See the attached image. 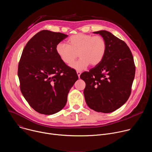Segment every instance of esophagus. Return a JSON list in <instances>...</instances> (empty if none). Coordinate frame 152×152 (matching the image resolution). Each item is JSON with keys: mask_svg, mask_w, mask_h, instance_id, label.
Masks as SVG:
<instances>
[{"mask_svg": "<svg viewBox=\"0 0 152 152\" xmlns=\"http://www.w3.org/2000/svg\"><path fill=\"white\" fill-rule=\"evenodd\" d=\"M76 73H77V76H78V77H79V78L80 75V74H81V72H79V71H77Z\"/></svg>", "mask_w": 152, "mask_h": 152, "instance_id": "esophagus-1", "label": "esophagus"}]
</instances>
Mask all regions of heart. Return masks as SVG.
I'll list each match as a JSON object with an SVG mask.
<instances>
[{
    "mask_svg": "<svg viewBox=\"0 0 152 152\" xmlns=\"http://www.w3.org/2000/svg\"><path fill=\"white\" fill-rule=\"evenodd\" d=\"M56 52L61 60L66 65H70L77 58L80 59L71 65L77 70H82L89 64L96 66L103 59L106 50V42L99 35L79 33L69 37L67 45L59 42Z\"/></svg>",
    "mask_w": 152,
    "mask_h": 152,
    "instance_id": "heart-1",
    "label": "heart"
}]
</instances>
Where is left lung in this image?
I'll return each mask as SVG.
<instances>
[{
	"label": "left lung",
	"mask_w": 152,
	"mask_h": 152,
	"mask_svg": "<svg viewBox=\"0 0 152 152\" xmlns=\"http://www.w3.org/2000/svg\"><path fill=\"white\" fill-rule=\"evenodd\" d=\"M94 33L106 40V53L99 64L83 72L80 77L86 83L83 94L88 107L96 112L110 113L130 97L135 66L132 52L124 41L106 31Z\"/></svg>",
	"instance_id": "obj_1"
}]
</instances>
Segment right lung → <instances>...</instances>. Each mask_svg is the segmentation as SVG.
Returning <instances> with one entry per match:
<instances>
[{
  "mask_svg": "<svg viewBox=\"0 0 152 152\" xmlns=\"http://www.w3.org/2000/svg\"><path fill=\"white\" fill-rule=\"evenodd\" d=\"M67 37L41 31L28 42L21 54L18 66L20 88L31 107L39 114L60 111L78 79L76 71L64 64L56 52V45Z\"/></svg>",
  "mask_w": 152,
  "mask_h": 152,
  "instance_id": "obj_1",
  "label": "right lung"
}]
</instances>
